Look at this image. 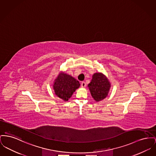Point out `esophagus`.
<instances>
[{
	"label": "esophagus",
	"instance_id": "obj_1",
	"mask_svg": "<svg viewBox=\"0 0 156 156\" xmlns=\"http://www.w3.org/2000/svg\"><path fill=\"white\" fill-rule=\"evenodd\" d=\"M81 87H83V88H85V87H86V83L85 82H82L81 83Z\"/></svg>",
	"mask_w": 156,
	"mask_h": 156
}]
</instances>
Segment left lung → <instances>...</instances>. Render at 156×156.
Instances as JSON below:
<instances>
[{
	"mask_svg": "<svg viewBox=\"0 0 156 156\" xmlns=\"http://www.w3.org/2000/svg\"><path fill=\"white\" fill-rule=\"evenodd\" d=\"M88 87L94 100L98 102L107 97L111 83L105 75L98 73L92 75L91 81L88 85Z\"/></svg>",
	"mask_w": 156,
	"mask_h": 156,
	"instance_id": "left-lung-1",
	"label": "left lung"
}]
</instances>
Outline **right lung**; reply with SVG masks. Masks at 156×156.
I'll list each match as a JSON object with an SVG mask.
<instances>
[{"label": "right lung", "mask_w": 156, "mask_h": 156, "mask_svg": "<svg viewBox=\"0 0 156 156\" xmlns=\"http://www.w3.org/2000/svg\"><path fill=\"white\" fill-rule=\"evenodd\" d=\"M80 86V82L72 76L61 72L54 81L53 88L58 97L67 101Z\"/></svg>", "instance_id": "1"}]
</instances>
